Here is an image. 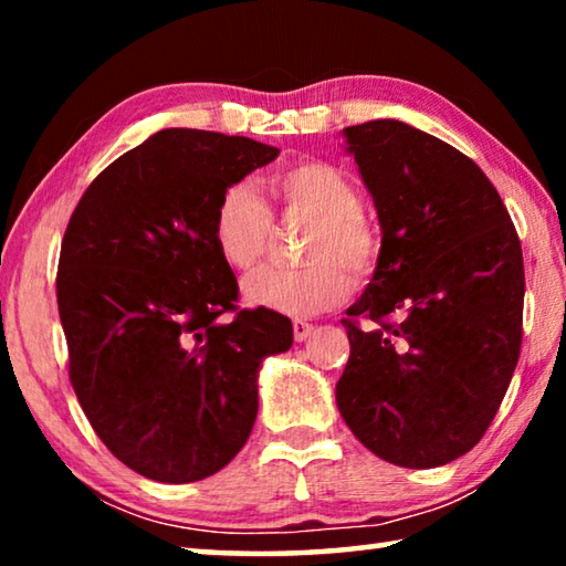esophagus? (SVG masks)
I'll return each mask as SVG.
<instances>
[{
	"mask_svg": "<svg viewBox=\"0 0 566 566\" xmlns=\"http://www.w3.org/2000/svg\"><path fill=\"white\" fill-rule=\"evenodd\" d=\"M292 332H294V339H296V342H304V339L312 337L314 324L304 322V319H294V322H292Z\"/></svg>",
	"mask_w": 566,
	"mask_h": 566,
	"instance_id": "34e87169",
	"label": "esophagus"
}]
</instances>
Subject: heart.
<instances>
[{"instance_id":"b5f03b06","label":"heart","mask_w":566,"mask_h":566,"mask_svg":"<svg viewBox=\"0 0 566 566\" xmlns=\"http://www.w3.org/2000/svg\"><path fill=\"white\" fill-rule=\"evenodd\" d=\"M274 207L282 214L310 219L296 270L264 266L247 276L249 304L290 317H314L349 296L354 276L375 272L379 260L377 229L359 209V191L344 169L322 159H304L274 171L266 181ZM212 237L217 252L234 270H252L262 260L272 237V212L256 191L237 181L222 189Z\"/></svg>"}]
</instances>
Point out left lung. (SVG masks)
Instances as JSON below:
<instances>
[{"label": "left lung", "mask_w": 566, "mask_h": 566, "mask_svg": "<svg viewBox=\"0 0 566 566\" xmlns=\"http://www.w3.org/2000/svg\"><path fill=\"white\" fill-rule=\"evenodd\" d=\"M344 137L375 199L381 249L342 319L349 361L337 407L385 462L442 467L484 437L520 359V237L500 191L447 142L397 119Z\"/></svg>", "instance_id": "1"}]
</instances>
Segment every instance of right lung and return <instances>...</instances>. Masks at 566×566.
<instances>
[{
	"label": "right lung",
	"mask_w": 566,
	"mask_h": 566,
	"mask_svg": "<svg viewBox=\"0 0 566 566\" xmlns=\"http://www.w3.org/2000/svg\"><path fill=\"white\" fill-rule=\"evenodd\" d=\"M276 155L249 137L161 129L114 159L66 224L56 304L74 395L104 447L155 482L232 462L254 427L262 359L292 347L284 314L239 310L212 237L222 189Z\"/></svg>",
	"instance_id": "obj_1"
}]
</instances>
